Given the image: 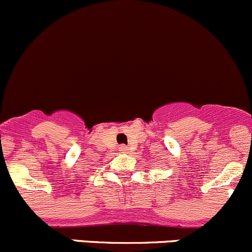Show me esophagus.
Segmentation results:
<instances>
[{"instance_id": "1", "label": "esophagus", "mask_w": 252, "mask_h": 252, "mask_svg": "<svg viewBox=\"0 0 252 252\" xmlns=\"http://www.w3.org/2000/svg\"><path fill=\"white\" fill-rule=\"evenodd\" d=\"M119 151H121V152H123V153H126V152H128V151H129V147L126 146V145H122V146L119 147Z\"/></svg>"}]
</instances>
